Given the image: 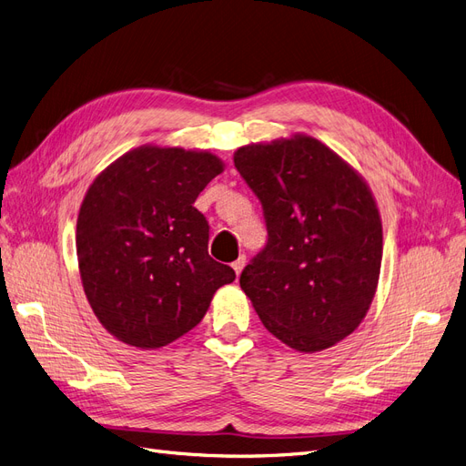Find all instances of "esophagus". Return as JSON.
Instances as JSON below:
<instances>
[{
	"mask_svg": "<svg viewBox=\"0 0 466 466\" xmlns=\"http://www.w3.org/2000/svg\"><path fill=\"white\" fill-rule=\"evenodd\" d=\"M245 264H247V257L245 255H241V257H238L231 266H233V270H235V274L238 276V274H241L243 272V268H245Z\"/></svg>",
	"mask_w": 466,
	"mask_h": 466,
	"instance_id": "1",
	"label": "esophagus"
}]
</instances>
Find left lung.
I'll use <instances>...</instances> for the list:
<instances>
[{
    "instance_id": "left-lung-1",
    "label": "left lung",
    "mask_w": 466,
    "mask_h": 466,
    "mask_svg": "<svg viewBox=\"0 0 466 466\" xmlns=\"http://www.w3.org/2000/svg\"><path fill=\"white\" fill-rule=\"evenodd\" d=\"M233 163L266 218L268 243L238 279L266 330L305 354L344 340L370 311L383 258L368 182L307 134L243 146Z\"/></svg>"
}]
</instances>
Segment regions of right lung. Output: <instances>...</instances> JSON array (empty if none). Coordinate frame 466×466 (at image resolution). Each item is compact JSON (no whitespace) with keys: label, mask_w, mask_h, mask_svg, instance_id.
<instances>
[{"label":"right lung","mask_w":466,"mask_h":466,"mask_svg":"<svg viewBox=\"0 0 466 466\" xmlns=\"http://www.w3.org/2000/svg\"><path fill=\"white\" fill-rule=\"evenodd\" d=\"M223 161L206 149L146 144L98 173L77 216V264L98 322L116 340L157 350L198 324L235 279L208 255L194 208Z\"/></svg>","instance_id":"1"}]
</instances>
